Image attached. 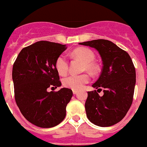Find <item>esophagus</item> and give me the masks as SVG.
I'll list each match as a JSON object with an SVG mask.
<instances>
[{
  "mask_svg": "<svg viewBox=\"0 0 147 147\" xmlns=\"http://www.w3.org/2000/svg\"><path fill=\"white\" fill-rule=\"evenodd\" d=\"M72 92H73L74 95H76V94H77V93H78V91L77 90H72Z\"/></svg>",
  "mask_w": 147,
  "mask_h": 147,
  "instance_id": "1",
  "label": "esophagus"
}]
</instances>
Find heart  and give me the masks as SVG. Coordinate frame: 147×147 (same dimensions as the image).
<instances>
[{
	"mask_svg": "<svg viewBox=\"0 0 147 147\" xmlns=\"http://www.w3.org/2000/svg\"><path fill=\"white\" fill-rule=\"evenodd\" d=\"M73 56L80 58L85 62L84 69L90 71H96V65L94 61L96 60V56L94 53L90 49L85 48H79L73 51L72 52ZM55 67L60 76H65L68 71V60L66 57L63 55H61L57 58L55 62ZM90 78L87 74L82 75H70L63 80V84L64 87L71 89L74 90H78L84 87L85 84L89 81Z\"/></svg>",
	"mask_w": 147,
	"mask_h": 147,
	"instance_id": "b5f03b06",
	"label": "heart"
}]
</instances>
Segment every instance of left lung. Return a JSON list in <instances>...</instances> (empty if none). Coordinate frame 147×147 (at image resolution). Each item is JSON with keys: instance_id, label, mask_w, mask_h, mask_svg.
<instances>
[{"instance_id": "1", "label": "left lung", "mask_w": 147, "mask_h": 147, "mask_svg": "<svg viewBox=\"0 0 147 147\" xmlns=\"http://www.w3.org/2000/svg\"><path fill=\"white\" fill-rule=\"evenodd\" d=\"M93 48L100 55L102 70L93 88L103 90L99 97L96 90L87 92L85 110L88 119L95 125L108 127L121 121L133 101L136 72L129 54L105 39L79 43Z\"/></svg>"}]
</instances>
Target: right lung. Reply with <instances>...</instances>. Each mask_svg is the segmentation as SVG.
Returning <instances> with one entry per match:
<instances>
[{
	"mask_svg": "<svg viewBox=\"0 0 147 147\" xmlns=\"http://www.w3.org/2000/svg\"><path fill=\"white\" fill-rule=\"evenodd\" d=\"M66 49V45L36 42L22 49L13 64L16 104L24 118L38 127L56 126L66 117L71 90L64 87L57 92L47 90L50 87L61 86L55 62Z\"/></svg>",
	"mask_w": 147,
	"mask_h": 147,
	"instance_id": "add662e5",
	"label": "right lung"
}]
</instances>
